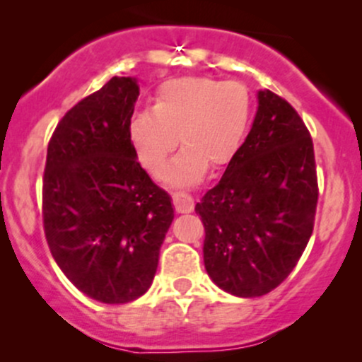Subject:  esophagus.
Here are the masks:
<instances>
[{
	"label": "esophagus",
	"mask_w": 362,
	"mask_h": 362,
	"mask_svg": "<svg viewBox=\"0 0 362 362\" xmlns=\"http://www.w3.org/2000/svg\"><path fill=\"white\" fill-rule=\"evenodd\" d=\"M173 199V206H175V211L180 214L190 213L194 209V199L190 197L189 194L184 192H175L172 195Z\"/></svg>",
	"instance_id": "1"
}]
</instances>
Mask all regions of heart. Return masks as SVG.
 Returning <instances> with one entry per match:
<instances>
[{
    "mask_svg": "<svg viewBox=\"0 0 362 362\" xmlns=\"http://www.w3.org/2000/svg\"><path fill=\"white\" fill-rule=\"evenodd\" d=\"M250 119L252 98L243 83L178 78L160 86L153 109L132 115L127 138L141 167L161 178L178 134L184 149L173 161L170 180L190 185L204 175L207 165L219 168L233 160Z\"/></svg>",
    "mask_w": 362,
    "mask_h": 362,
    "instance_id": "obj_1",
    "label": "heart"
}]
</instances>
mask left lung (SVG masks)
<instances>
[{
    "instance_id": "8db88e82",
    "label": "left lung",
    "mask_w": 362,
    "mask_h": 362,
    "mask_svg": "<svg viewBox=\"0 0 362 362\" xmlns=\"http://www.w3.org/2000/svg\"><path fill=\"white\" fill-rule=\"evenodd\" d=\"M245 143L195 213L206 230L204 265L238 298L276 289L305 252L318 201L313 141L298 112L271 90Z\"/></svg>"
}]
</instances>
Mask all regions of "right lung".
<instances>
[{"mask_svg": "<svg viewBox=\"0 0 362 362\" xmlns=\"http://www.w3.org/2000/svg\"><path fill=\"white\" fill-rule=\"evenodd\" d=\"M138 97L136 78L114 76L66 112L47 146L49 248L81 293L107 305L134 301L149 289L173 221L172 199L129 144Z\"/></svg>", "mask_w": 362, "mask_h": 362, "instance_id": "right-lung-1", "label": "right lung"}]
</instances>
